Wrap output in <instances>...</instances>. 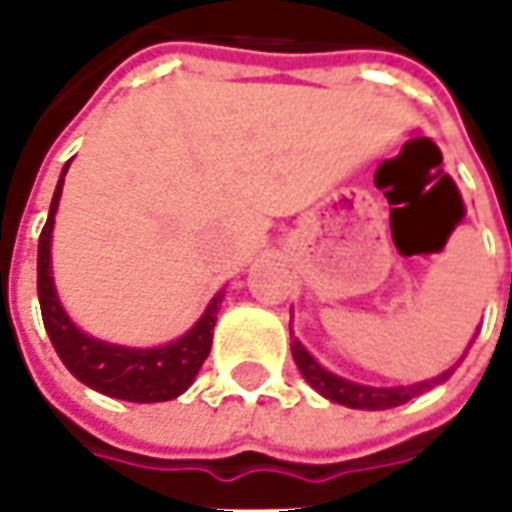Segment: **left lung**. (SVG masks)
Here are the masks:
<instances>
[{
	"label": "left lung",
	"instance_id": "left-lung-1",
	"mask_svg": "<svg viewBox=\"0 0 512 512\" xmlns=\"http://www.w3.org/2000/svg\"><path fill=\"white\" fill-rule=\"evenodd\" d=\"M293 337V332H290ZM472 345V343H469ZM290 351H293V362L299 367V373L304 376V381L323 395L326 400H332V403H340V406L348 408H362V411H381V408H395L408 403L411 397L425 395L428 389H433L436 384H444L447 378L455 373V367L461 365L463 356L458 359V365H452L450 370H444L436 378H428V381H419V384H408V386H367V384H356V381H348V378L337 376L332 370H326V367L315 359V356L304 348V345L293 337V343H290Z\"/></svg>",
	"mask_w": 512,
	"mask_h": 512
}]
</instances>
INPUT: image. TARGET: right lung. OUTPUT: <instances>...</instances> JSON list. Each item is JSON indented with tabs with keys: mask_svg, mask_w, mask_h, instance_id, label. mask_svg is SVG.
I'll list each match as a JSON object with an SVG mask.
<instances>
[{
	"mask_svg": "<svg viewBox=\"0 0 512 512\" xmlns=\"http://www.w3.org/2000/svg\"><path fill=\"white\" fill-rule=\"evenodd\" d=\"M71 161L62 167L57 189L51 197L49 219L38 241V299L43 312V326L49 332L54 351L62 365L71 370L84 386H90L101 395L131 400V403H161L183 395L191 381L200 373L202 362L211 354L213 326L222 307L224 290H219L200 315V321L189 332L180 334L178 340L156 348H131L98 340L93 334L82 332L71 315L62 307L54 274H51V233H54V216L60 208L62 183Z\"/></svg>",
	"mask_w": 512,
	"mask_h": 512,
	"instance_id": "add662e5",
	"label": "right lung"
}]
</instances>
